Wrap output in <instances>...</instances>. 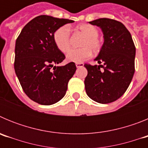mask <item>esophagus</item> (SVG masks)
Wrapping results in <instances>:
<instances>
[{
    "instance_id": "esophagus-1",
    "label": "esophagus",
    "mask_w": 148,
    "mask_h": 148,
    "mask_svg": "<svg viewBox=\"0 0 148 148\" xmlns=\"http://www.w3.org/2000/svg\"><path fill=\"white\" fill-rule=\"evenodd\" d=\"M75 66H76L77 68H80L84 66V64L83 63H76V64H75Z\"/></svg>"
}]
</instances>
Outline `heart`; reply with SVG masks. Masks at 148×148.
I'll use <instances>...</instances> for the list:
<instances>
[{"label":"heart","instance_id":"b5f03b06","mask_svg":"<svg viewBox=\"0 0 148 148\" xmlns=\"http://www.w3.org/2000/svg\"><path fill=\"white\" fill-rule=\"evenodd\" d=\"M77 30L84 35L81 43L82 48L70 49L66 54V60L70 62L82 63L92 55V50L97 53L101 48V41L99 38V30L95 27L84 23L77 27ZM56 47L62 53H66L70 47V32L69 27L63 26L56 30L53 35Z\"/></svg>","mask_w":148,"mask_h":148}]
</instances>
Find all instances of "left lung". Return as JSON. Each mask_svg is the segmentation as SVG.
I'll return each mask as SVG.
<instances>
[{"mask_svg":"<svg viewBox=\"0 0 148 148\" xmlns=\"http://www.w3.org/2000/svg\"><path fill=\"white\" fill-rule=\"evenodd\" d=\"M89 23L101 29L104 44L94 59L100 65L84 64L86 92L96 102L108 104L119 99L130 85L135 72L136 47L130 32L121 22L99 18Z\"/></svg>","mask_w":148,"mask_h":148,"instance_id":"8db88e82","label":"left lung"}]
</instances>
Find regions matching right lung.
I'll use <instances>...</instances> for the list:
<instances>
[{
	"instance_id": "1",
	"label": "right lung",
	"mask_w": 148,
	"mask_h": 148,
	"mask_svg": "<svg viewBox=\"0 0 148 148\" xmlns=\"http://www.w3.org/2000/svg\"><path fill=\"white\" fill-rule=\"evenodd\" d=\"M73 22L39 15L22 29L17 38L15 73L24 92L38 104L51 105L59 101L66 94L69 80L75 74V63L54 66L65 58L55 44L54 32L59 27Z\"/></svg>"
}]
</instances>
